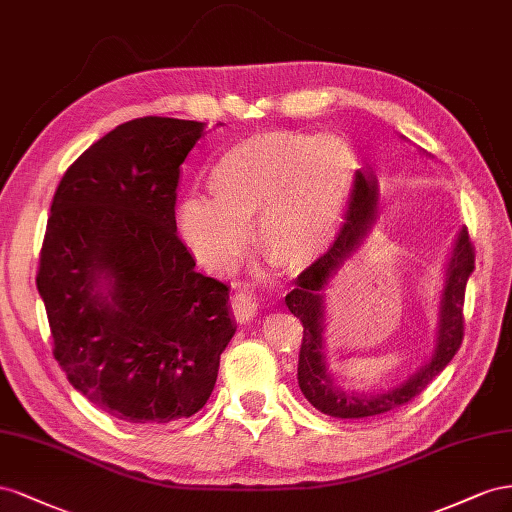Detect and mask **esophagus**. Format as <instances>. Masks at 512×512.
<instances>
[{"label":"esophagus","instance_id":"34e87169","mask_svg":"<svg viewBox=\"0 0 512 512\" xmlns=\"http://www.w3.org/2000/svg\"><path fill=\"white\" fill-rule=\"evenodd\" d=\"M257 300L253 294H248V291H238L236 296L231 300V311L236 315V319L240 324H248L255 315H257Z\"/></svg>","mask_w":512,"mask_h":512}]
</instances>
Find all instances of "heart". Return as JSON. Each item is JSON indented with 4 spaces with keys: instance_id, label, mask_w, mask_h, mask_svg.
Segmentation results:
<instances>
[{
    "instance_id": "obj_1",
    "label": "heart",
    "mask_w": 512,
    "mask_h": 512,
    "mask_svg": "<svg viewBox=\"0 0 512 512\" xmlns=\"http://www.w3.org/2000/svg\"><path fill=\"white\" fill-rule=\"evenodd\" d=\"M358 156L339 135L268 130L233 143L208 173L206 197L175 208L184 244L203 266H238L248 229L259 251L285 270L313 266L339 236Z\"/></svg>"
}]
</instances>
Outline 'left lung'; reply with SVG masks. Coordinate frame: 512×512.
<instances>
[{"label":"left lung","instance_id":"left-lung-1","mask_svg":"<svg viewBox=\"0 0 512 512\" xmlns=\"http://www.w3.org/2000/svg\"><path fill=\"white\" fill-rule=\"evenodd\" d=\"M379 208V188L371 171H358L356 186L349 201L345 225L334 240L330 251L319 257L311 268H306L294 283V289L285 296L287 309L294 313L304 328L300 360H298V384L300 390L315 410L332 418H371L386 414L394 407L412 401L416 394L425 390L433 377L440 375L446 364L455 358L463 341V298L465 285L474 272V248L463 227L457 233L455 246L446 266L444 287L440 296V317H437L435 347L431 358L399 386L390 390L360 394L347 392L334 384L326 360V294L330 279L337 274L347 259H352L367 240Z\"/></svg>","mask_w":512,"mask_h":512}]
</instances>
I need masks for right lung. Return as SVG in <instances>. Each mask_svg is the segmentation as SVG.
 Instances as JSON below:
<instances>
[{
  "mask_svg": "<svg viewBox=\"0 0 512 512\" xmlns=\"http://www.w3.org/2000/svg\"><path fill=\"white\" fill-rule=\"evenodd\" d=\"M203 124L139 118L90 145L57 186L38 294L72 388L130 425L197 414L236 334L229 287L178 238L180 165Z\"/></svg>",
  "mask_w": 512,
  "mask_h": 512,
  "instance_id": "add662e5",
  "label": "right lung"
}]
</instances>
